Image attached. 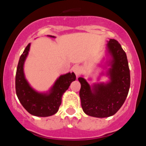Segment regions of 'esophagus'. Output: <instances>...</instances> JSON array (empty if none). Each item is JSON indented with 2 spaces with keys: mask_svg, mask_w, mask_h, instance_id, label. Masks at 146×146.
I'll list each match as a JSON object with an SVG mask.
<instances>
[{
  "mask_svg": "<svg viewBox=\"0 0 146 146\" xmlns=\"http://www.w3.org/2000/svg\"><path fill=\"white\" fill-rule=\"evenodd\" d=\"M72 71H73V72H74V74H75V75L77 76V77L80 75V74L81 67L79 65L74 66H73V68H72Z\"/></svg>",
  "mask_w": 146,
  "mask_h": 146,
  "instance_id": "esophagus-1",
  "label": "esophagus"
}]
</instances>
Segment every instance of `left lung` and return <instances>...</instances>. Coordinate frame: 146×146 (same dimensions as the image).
I'll return each mask as SVG.
<instances>
[{
    "label": "left lung",
    "mask_w": 146,
    "mask_h": 146,
    "mask_svg": "<svg viewBox=\"0 0 146 146\" xmlns=\"http://www.w3.org/2000/svg\"><path fill=\"white\" fill-rule=\"evenodd\" d=\"M108 47L113 58L109 71L111 82L94 86L92 92L86 80L78 78L81 84L80 97L82 110L86 114L96 118L115 114L124 103L130 87V71L126 52L115 39H110Z\"/></svg>",
    "instance_id": "obj_1"
}]
</instances>
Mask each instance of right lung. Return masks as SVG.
Wrapping results in <instances>:
<instances>
[{
  "label": "right lung",
  "instance_id": "right-lung-1",
  "mask_svg": "<svg viewBox=\"0 0 146 146\" xmlns=\"http://www.w3.org/2000/svg\"><path fill=\"white\" fill-rule=\"evenodd\" d=\"M29 48L30 44H28L18 62L15 77L17 96L22 105L30 114L39 117L50 116L58 112L61 104L63 94L69 88L71 82L75 80L76 76L74 72L60 76L48 95L36 92L30 87L23 73V64Z\"/></svg>",
  "mask_w": 146,
  "mask_h": 146
}]
</instances>
